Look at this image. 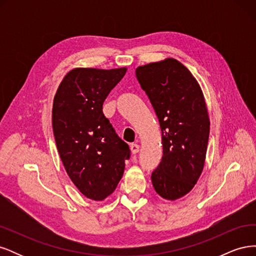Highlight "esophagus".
<instances>
[{
    "label": "esophagus",
    "instance_id": "obj_1",
    "mask_svg": "<svg viewBox=\"0 0 256 256\" xmlns=\"http://www.w3.org/2000/svg\"><path fill=\"white\" fill-rule=\"evenodd\" d=\"M130 150L134 154H136L138 152V150H140V146H138V144H131L130 145Z\"/></svg>",
    "mask_w": 256,
    "mask_h": 256
}]
</instances>
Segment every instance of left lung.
Returning a JSON list of instances; mask_svg holds the SVG:
<instances>
[{"label":"left lung","mask_w":256,"mask_h":256,"mask_svg":"<svg viewBox=\"0 0 256 256\" xmlns=\"http://www.w3.org/2000/svg\"><path fill=\"white\" fill-rule=\"evenodd\" d=\"M136 76L162 132L164 154L152 182L161 198L175 200L192 190L204 168L210 122L203 92L189 69L171 58L138 66Z\"/></svg>","instance_id":"obj_1"}]
</instances>
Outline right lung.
I'll use <instances>...</instances> for the list:
<instances>
[{
    "label": "right lung",
    "mask_w": 256,
    "mask_h": 256,
    "mask_svg": "<svg viewBox=\"0 0 256 256\" xmlns=\"http://www.w3.org/2000/svg\"><path fill=\"white\" fill-rule=\"evenodd\" d=\"M126 72V67L74 68L53 100L52 128L60 160L76 187L94 200L118 187L130 157L128 144L102 112L106 98Z\"/></svg>",
    "instance_id": "right-lung-1"
}]
</instances>
